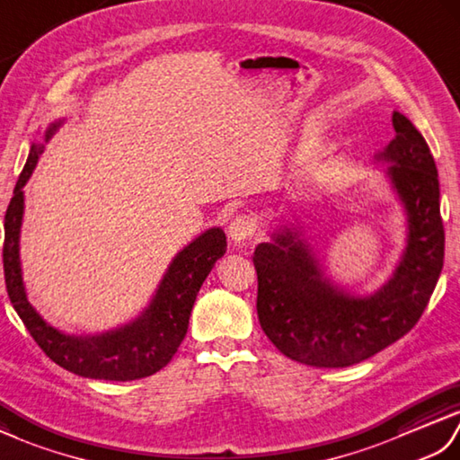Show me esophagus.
Masks as SVG:
<instances>
[{"instance_id": "34e87169", "label": "esophagus", "mask_w": 460, "mask_h": 460, "mask_svg": "<svg viewBox=\"0 0 460 460\" xmlns=\"http://www.w3.org/2000/svg\"><path fill=\"white\" fill-rule=\"evenodd\" d=\"M256 228H258V224L252 214H240V217H236L230 222L228 236L232 242L240 243L243 240H250L253 234H256Z\"/></svg>"}]
</instances>
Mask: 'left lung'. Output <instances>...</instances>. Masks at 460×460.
<instances>
[{"label":"left lung","instance_id":"obj_1","mask_svg":"<svg viewBox=\"0 0 460 460\" xmlns=\"http://www.w3.org/2000/svg\"><path fill=\"white\" fill-rule=\"evenodd\" d=\"M395 137L376 159L407 214V243L392 278L368 297H354L321 270L299 232L285 226L253 252L258 316L281 354L316 368L358 364L410 332L431 299L445 258L438 175L423 136L394 111Z\"/></svg>","mask_w":460,"mask_h":460}]
</instances>
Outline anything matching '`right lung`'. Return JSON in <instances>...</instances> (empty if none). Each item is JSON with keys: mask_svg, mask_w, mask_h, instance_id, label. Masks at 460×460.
I'll list each match as a JSON object with an SVG mask.
<instances>
[{"mask_svg": "<svg viewBox=\"0 0 460 460\" xmlns=\"http://www.w3.org/2000/svg\"><path fill=\"white\" fill-rule=\"evenodd\" d=\"M63 119L50 124L45 141L53 137ZM43 146H31L13 199L5 212L4 273L13 309L22 316L29 334L50 360L73 374L94 380L129 382L159 372L171 362L189 329V316L202 281L217 260L226 253V234L210 228L182 248L171 261L151 303L137 319L114 331L94 336L65 334L50 326L29 303L22 261H19V232L23 222V187L33 172Z\"/></svg>", "mask_w": 460, "mask_h": 460, "instance_id": "obj_1", "label": "right lung"}]
</instances>
